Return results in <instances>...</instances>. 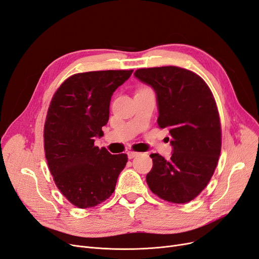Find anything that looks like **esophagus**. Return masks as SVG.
<instances>
[{"mask_svg":"<svg viewBox=\"0 0 259 259\" xmlns=\"http://www.w3.org/2000/svg\"><path fill=\"white\" fill-rule=\"evenodd\" d=\"M138 155H139V153H137V152H132V151L127 152V156H128V158H130V159H132V158H134V157L138 156Z\"/></svg>","mask_w":259,"mask_h":259,"instance_id":"34e87169","label":"esophagus"}]
</instances>
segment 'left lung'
<instances>
[{
	"label": "left lung",
	"instance_id": "obj_1",
	"mask_svg": "<svg viewBox=\"0 0 259 259\" xmlns=\"http://www.w3.org/2000/svg\"><path fill=\"white\" fill-rule=\"evenodd\" d=\"M134 75L156 94L157 123L169 130L173 148L168 160L150 155L149 187L164 201L190 202L209 183L221 152L219 112L211 91L199 75L179 67L139 69Z\"/></svg>",
	"mask_w": 259,
	"mask_h": 259
}]
</instances>
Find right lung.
Segmentation results:
<instances>
[{"mask_svg":"<svg viewBox=\"0 0 259 259\" xmlns=\"http://www.w3.org/2000/svg\"><path fill=\"white\" fill-rule=\"evenodd\" d=\"M133 70L78 73L66 79L51 101L45 124V151L57 188L78 208L106 201L115 191L126 154L95 146L109 119L112 94Z\"/></svg>","mask_w":259,"mask_h":259,"instance_id":"right-lung-1","label":"right lung"}]
</instances>
